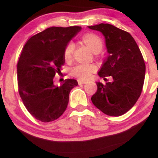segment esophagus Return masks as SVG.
<instances>
[{
  "mask_svg": "<svg viewBox=\"0 0 158 158\" xmlns=\"http://www.w3.org/2000/svg\"><path fill=\"white\" fill-rule=\"evenodd\" d=\"M78 84H85L87 82V81H84V80H78Z\"/></svg>",
  "mask_w": 158,
  "mask_h": 158,
  "instance_id": "34e87169",
  "label": "esophagus"
}]
</instances>
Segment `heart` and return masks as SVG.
I'll list each match as a JSON object with an SVG mask.
<instances>
[{
  "mask_svg": "<svg viewBox=\"0 0 158 158\" xmlns=\"http://www.w3.org/2000/svg\"><path fill=\"white\" fill-rule=\"evenodd\" d=\"M81 40L90 48L94 54L100 52L103 46V40L97 34L89 32L84 34L81 37ZM74 45L72 42H69L64 49V58L66 61L71 59L74 52ZM97 66L94 64H78L71 68V74L80 79H87L94 72L97 71Z\"/></svg>",
  "mask_w": 158,
  "mask_h": 158,
  "instance_id": "heart-1",
  "label": "heart"
}]
</instances>
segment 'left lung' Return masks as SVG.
Segmentation results:
<instances>
[{"label":"left lung","mask_w":158,"mask_h":158,"mask_svg":"<svg viewBox=\"0 0 158 158\" xmlns=\"http://www.w3.org/2000/svg\"><path fill=\"white\" fill-rule=\"evenodd\" d=\"M105 37L108 56L98 72L100 77H113V82H97L92 96L94 105L105 114L119 116L137 102L142 90L145 64L137 43L128 32L109 23L88 27ZM106 79V78H105Z\"/></svg>","instance_id":"left-lung-1"}]
</instances>
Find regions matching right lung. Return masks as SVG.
Returning <instances> with one entry per match:
<instances>
[{
	"mask_svg": "<svg viewBox=\"0 0 158 158\" xmlns=\"http://www.w3.org/2000/svg\"><path fill=\"white\" fill-rule=\"evenodd\" d=\"M81 30V27H52L32 36L22 49L17 64L19 94L29 113L49 123L65 111L70 91L78 85L74 79L55 85V74H61L66 45Z\"/></svg>",
	"mask_w": 158,
	"mask_h": 158,
	"instance_id": "right-lung-1",
	"label": "right lung"
}]
</instances>
